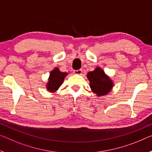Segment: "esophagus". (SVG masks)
<instances>
[{
    "label": "esophagus",
    "mask_w": 152,
    "mask_h": 152,
    "mask_svg": "<svg viewBox=\"0 0 152 152\" xmlns=\"http://www.w3.org/2000/svg\"><path fill=\"white\" fill-rule=\"evenodd\" d=\"M74 73L75 74H78V75H81L83 73V70L82 69H78V70H74Z\"/></svg>",
    "instance_id": "1"
}]
</instances>
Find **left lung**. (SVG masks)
<instances>
[{
    "label": "left lung",
    "instance_id": "8db88e82",
    "mask_svg": "<svg viewBox=\"0 0 152 152\" xmlns=\"http://www.w3.org/2000/svg\"><path fill=\"white\" fill-rule=\"evenodd\" d=\"M86 77L90 83L91 91L97 97L107 95L112 90L114 82L101 67L98 66L93 71L88 72Z\"/></svg>",
    "mask_w": 152,
    "mask_h": 152
}]
</instances>
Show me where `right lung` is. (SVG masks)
<instances>
[{"mask_svg":"<svg viewBox=\"0 0 152 152\" xmlns=\"http://www.w3.org/2000/svg\"><path fill=\"white\" fill-rule=\"evenodd\" d=\"M68 74L66 72H62L59 70L58 67H55L50 71L48 82L46 84V88L50 93H55L58 90L59 88L63 84L66 76Z\"/></svg>","mask_w":152,"mask_h":152,"instance_id":"1","label":"right lung"}]
</instances>
